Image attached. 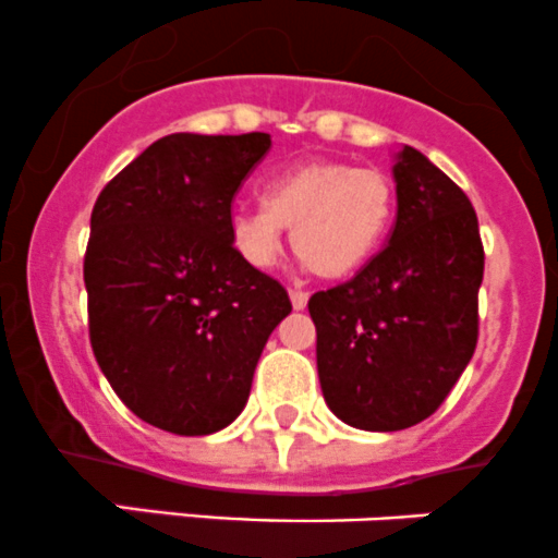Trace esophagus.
<instances>
[{"label": "esophagus", "instance_id": "esophagus-1", "mask_svg": "<svg viewBox=\"0 0 558 558\" xmlns=\"http://www.w3.org/2000/svg\"><path fill=\"white\" fill-rule=\"evenodd\" d=\"M290 301H292V308H295V312H303V308H306V303H308V292L290 290Z\"/></svg>", "mask_w": 558, "mask_h": 558}]
</instances>
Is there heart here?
Here are the masks:
<instances>
[{
    "instance_id": "1",
    "label": "heart",
    "mask_w": 558,
    "mask_h": 558,
    "mask_svg": "<svg viewBox=\"0 0 558 558\" xmlns=\"http://www.w3.org/2000/svg\"><path fill=\"white\" fill-rule=\"evenodd\" d=\"M395 185L384 171L343 160H306L266 182L263 206L239 209L228 236L250 268L266 271L292 228L295 255L322 279H343L365 266L395 220Z\"/></svg>"
}]
</instances>
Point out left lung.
<instances>
[{
    "label": "left lung",
    "instance_id": "obj_1",
    "mask_svg": "<svg viewBox=\"0 0 558 558\" xmlns=\"http://www.w3.org/2000/svg\"><path fill=\"white\" fill-rule=\"evenodd\" d=\"M392 174L389 244L354 279L308 301L325 403L367 433L433 416L478 343L484 244L473 204L408 145Z\"/></svg>",
    "mask_w": 558,
    "mask_h": 558
}]
</instances>
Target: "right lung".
<instances>
[{
    "label": "right lung",
    "mask_w": 558,
    "mask_h": 558,
    "mask_svg": "<svg viewBox=\"0 0 558 558\" xmlns=\"http://www.w3.org/2000/svg\"><path fill=\"white\" fill-rule=\"evenodd\" d=\"M268 147L260 131L169 134L96 198L83 263L90 347L114 395L166 433L228 427L292 312L228 236L233 195Z\"/></svg>",
    "instance_id": "obj_1"
}]
</instances>
